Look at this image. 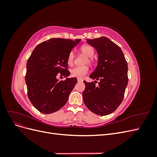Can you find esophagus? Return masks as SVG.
Instances as JSON below:
<instances>
[{
	"label": "esophagus",
	"instance_id": "1",
	"mask_svg": "<svg viewBox=\"0 0 157 157\" xmlns=\"http://www.w3.org/2000/svg\"><path fill=\"white\" fill-rule=\"evenodd\" d=\"M77 80H78V82H83V79H82V78H77Z\"/></svg>",
	"mask_w": 157,
	"mask_h": 157
}]
</instances>
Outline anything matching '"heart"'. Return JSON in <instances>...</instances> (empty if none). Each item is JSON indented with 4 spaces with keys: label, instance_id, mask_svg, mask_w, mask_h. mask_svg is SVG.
<instances>
[{
    "label": "heart",
    "instance_id": "b5f03b06",
    "mask_svg": "<svg viewBox=\"0 0 157 157\" xmlns=\"http://www.w3.org/2000/svg\"><path fill=\"white\" fill-rule=\"evenodd\" d=\"M80 52L85 56H88V59L86 62H92L93 59L92 56L94 54V48L92 46L85 44L82 46L80 48ZM75 53L73 51H71L67 58V63L69 65H72L75 60ZM89 71V68L88 66H82V67H77L71 70V75L73 77H77L79 78H82L84 77Z\"/></svg>",
    "mask_w": 157,
    "mask_h": 157
}]
</instances>
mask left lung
Instances as JSON below:
<instances>
[{
  "label": "left lung",
  "mask_w": 157,
  "mask_h": 157,
  "mask_svg": "<svg viewBox=\"0 0 157 157\" xmlns=\"http://www.w3.org/2000/svg\"><path fill=\"white\" fill-rule=\"evenodd\" d=\"M86 41L98 54L97 67L89 77L99 80V82L96 86L94 82L84 80L83 101L94 113L107 115L116 110L124 98L128 82V63L120 47L108 38L101 36Z\"/></svg>",
  "instance_id": "8db88e82"
}]
</instances>
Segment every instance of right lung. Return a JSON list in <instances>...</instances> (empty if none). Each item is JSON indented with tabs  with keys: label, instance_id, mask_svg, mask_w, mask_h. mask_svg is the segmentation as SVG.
<instances>
[{
	"label": "right lung",
	"instance_id": "add662e5",
	"mask_svg": "<svg viewBox=\"0 0 157 157\" xmlns=\"http://www.w3.org/2000/svg\"><path fill=\"white\" fill-rule=\"evenodd\" d=\"M80 39L53 38L37 45L27 62L25 82L30 101L38 111L44 114L54 113L67 103L77 78H67V58ZM58 73L67 77L60 82Z\"/></svg>",
	"mask_w": 157,
	"mask_h": 157
}]
</instances>
